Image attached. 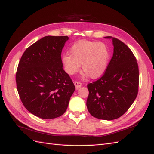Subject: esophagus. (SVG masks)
Returning <instances> with one entry per match:
<instances>
[{
    "label": "esophagus",
    "mask_w": 154,
    "mask_h": 154,
    "mask_svg": "<svg viewBox=\"0 0 154 154\" xmlns=\"http://www.w3.org/2000/svg\"><path fill=\"white\" fill-rule=\"evenodd\" d=\"M74 85H75L76 89H78L79 88L81 87L82 86V83H81V82H80L76 81L75 82H74Z\"/></svg>",
    "instance_id": "1"
}]
</instances>
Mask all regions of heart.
Here are the masks:
<instances>
[{
  "mask_svg": "<svg viewBox=\"0 0 154 154\" xmlns=\"http://www.w3.org/2000/svg\"><path fill=\"white\" fill-rule=\"evenodd\" d=\"M70 54H64L62 62L65 71L70 75L78 72L80 64L82 71L91 78L100 76L106 69L109 51L103 42L83 40L73 44Z\"/></svg>",
  "mask_w": 154,
  "mask_h": 154,
  "instance_id": "obj_1",
  "label": "heart"
}]
</instances>
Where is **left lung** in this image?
I'll return each instance as SVG.
<instances>
[{"instance_id":"8db88e82","label":"left lung","mask_w":154,"mask_h":154,"mask_svg":"<svg viewBox=\"0 0 154 154\" xmlns=\"http://www.w3.org/2000/svg\"><path fill=\"white\" fill-rule=\"evenodd\" d=\"M114 53L105 72L88 83L87 106L97 119L112 120L123 115L136 100L139 88V68L132 51L123 42L112 36Z\"/></svg>"}]
</instances>
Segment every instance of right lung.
<instances>
[{
    "label": "right lung",
    "instance_id": "1",
    "mask_svg": "<svg viewBox=\"0 0 154 154\" xmlns=\"http://www.w3.org/2000/svg\"><path fill=\"white\" fill-rule=\"evenodd\" d=\"M67 36H47L23 53L16 72L17 91L26 109L37 117L53 119L65 113L75 90L63 69L61 53Z\"/></svg>",
    "mask_w": 154,
    "mask_h": 154
}]
</instances>
